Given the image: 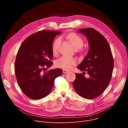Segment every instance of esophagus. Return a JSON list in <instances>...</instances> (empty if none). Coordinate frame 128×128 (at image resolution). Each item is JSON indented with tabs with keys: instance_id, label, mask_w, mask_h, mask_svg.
<instances>
[{
	"instance_id": "1",
	"label": "esophagus",
	"mask_w": 128,
	"mask_h": 128,
	"mask_svg": "<svg viewBox=\"0 0 128 128\" xmlns=\"http://www.w3.org/2000/svg\"><path fill=\"white\" fill-rule=\"evenodd\" d=\"M69 72V71L66 70H63V74H67V73Z\"/></svg>"
}]
</instances>
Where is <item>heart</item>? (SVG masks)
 I'll use <instances>...</instances> for the list:
<instances>
[{"label":"heart","instance_id":"obj_1","mask_svg":"<svg viewBox=\"0 0 128 128\" xmlns=\"http://www.w3.org/2000/svg\"><path fill=\"white\" fill-rule=\"evenodd\" d=\"M67 38L69 41L75 49L80 48L84 44L83 39L78 34L72 33L67 35ZM60 42V38H58L53 44L52 50L54 54H56L57 52L58 46ZM77 63L76 60L71 57L63 56L56 61L55 66L57 67L64 69L69 70Z\"/></svg>","mask_w":128,"mask_h":128}]
</instances>
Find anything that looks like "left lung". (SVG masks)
<instances>
[{
	"instance_id": "1",
	"label": "left lung",
	"mask_w": 128,
	"mask_h": 128,
	"mask_svg": "<svg viewBox=\"0 0 128 128\" xmlns=\"http://www.w3.org/2000/svg\"><path fill=\"white\" fill-rule=\"evenodd\" d=\"M78 32L84 35L88 40L89 50L77 68L83 72L76 74L73 82L76 92L86 99H94L101 95L107 88L112 78L114 61L111 48L104 36L92 28H82ZM86 72L88 78L83 75Z\"/></svg>"
}]
</instances>
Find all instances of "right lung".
Returning <instances> with one entry per match:
<instances>
[{"mask_svg":"<svg viewBox=\"0 0 128 128\" xmlns=\"http://www.w3.org/2000/svg\"><path fill=\"white\" fill-rule=\"evenodd\" d=\"M58 31L42 30L30 35L21 44L16 59L14 70L19 87L28 97L39 100L48 96L54 81L62 74L59 68L44 72L52 65V46Z\"/></svg>","mask_w":128,"mask_h":128,"instance_id":"right-lung-1","label":"right lung"}]
</instances>
